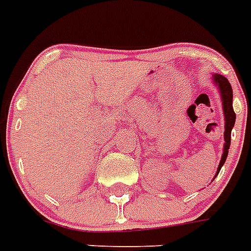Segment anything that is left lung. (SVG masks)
<instances>
[{"label":"left lung","instance_id":"left-lung-1","mask_svg":"<svg viewBox=\"0 0 251 251\" xmlns=\"http://www.w3.org/2000/svg\"><path fill=\"white\" fill-rule=\"evenodd\" d=\"M213 82L217 86L220 95H221L222 108H224V115H225V132H224L225 144H224V152H222L221 160H220L219 168H217V176L222 165L225 164L226 158H227L228 149H230L231 144V130H232L235 125L236 115H235L234 108H232V88H231V84L228 83V80L224 75H221V74H213Z\"/></svg>","mask_w":251,"mask_h":251}]
</instances>
